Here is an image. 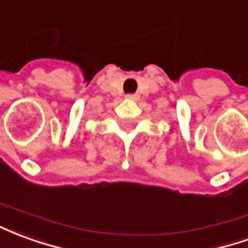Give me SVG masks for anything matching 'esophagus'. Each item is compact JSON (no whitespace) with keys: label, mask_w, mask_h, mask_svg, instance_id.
Instances as JSON below:
<instances>
[{"label":"esophagus","mask_w":248,"mask_h":248,"mask_svg":"<svg viewBox=\"0 0 248 248\" xmlns=\"http://www.w3.org/2000/svg\"><path fill=\"white\" fill-rule=\"evenodd\" d=\"M126 98H127V99H135V98H137V95H135V94H127V95H126Z\"/></svg>","instance_id":"obj_1"}]
</instances>
